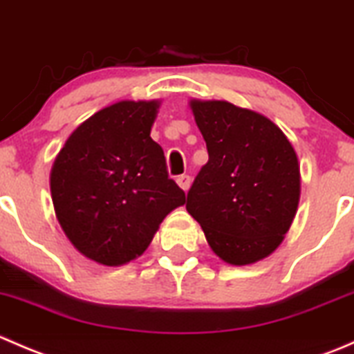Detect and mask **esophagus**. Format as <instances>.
I'll return each mask as SVG.
<instances>
[{"mask_svg": "<svg viewBox=\"0 0 354 354\" xmlns=\"http://www.w3.org/2000/svg\"><path fill=\"white\" fill-rule=\"evenodd\" d=\"M176 183L180 185L181 190H183V192H188V188H190L192 180H190V176H188V174H181V176H178Z\"/></svg>", "mask_w": 354, "mask_h": 354, "instance_id": "1", "label": "esophagus"}]
</instances>
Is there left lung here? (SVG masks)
Returning a JSON list of instances; mask_svg holds the SVG:
<instances>
[{
    "instance_id": "left-lung-1",
    "label": "left lung",
    "mask_w": 354,
    "mask_h": 354,
    "mask_svg": "<svg viewBox=\"0 0 354 354\" xmlns=\"http://www.w3.org/2000/svg\"><path fill=\"white\" fill-rule=\"evenodd\" d=\"M209 160L187 197L210 250L231 266L269 257L296 216L301 174L295 147L274 121L227 101L192 99Z\"/></svg>"
}]
</instances>
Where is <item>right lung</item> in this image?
<instances>
[{
	"label": "right lung",
	"mask_w": 354,
	"mask_h": 354,
	"mask_svg": "<svg viewBox=\"0 0 354 354\" xmlns=\"http://www.w3.org/2000/svg\"><path fill=\"white\" fill-rule=\"evenodd\" d=\"M160 101H120L68 137L51 167L56 219L84 257L120 267L147 250L164 217L187 202L151 138Z\"/></svg>",
	"instance_id": "add662e5"
}]
</instances>
